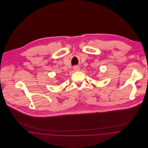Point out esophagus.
Listing matches in <instances>:
<instances>
[{
	"instance_id": "34e87169",
	"label": "esophagus",
	"mask_w": 148,
	"mask_h": 148,
	"mask_svg": "<svg viewBox=\"0 0 148 148\" xmlns=\"http://www.w3.org/2000/svg\"><path fill=\"white\" fill-rule=\"evenodd\" d=\"M73 70L75 71H78L80 70V68L79 66H75L73 67Z\"/></svg>"
}]
</instances>
